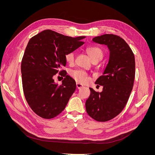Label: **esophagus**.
I'll return each instance as SVG.
<instances>
[{
  "instance_id": "1",
  "label": "esophagus",
  "mask_w": 155,
  "mask_h": 155,
  "mask_svg": "<svg viewBox=\"0 0 155 155\" xmlns=\"http://www.w3.org/2000/svg\"><path fill=\"white\" fill-rule=\"evenodd\" d=\"M76 87H77V88H78V89H80V88H81L82 87H83V85H82V84H81V83H76Z\"/></svg>"
}]
</instances>
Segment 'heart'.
Instances as JSON below:
<instances>
[{
	"instance_id": "obj_1",
	"label": "heart",
	"mask_w": 155,
	"mask_h": 155,
	"mask_svg": "<svg viewBox=\"0 0 155 155\" xmlns=\"http://www.w3.org/2000/svg\"><path fill=\"white\" fill-rule=\"evenodd\" d=\"M87 51L91 60L94 59H100L101 60L103 58V55H104V51H103V50L100 48L96 47V46L89 47L87 48ZM75 58H76V51H69L65 55L66 61L70 63L74 61ZM71 75L79 83H85L88 79V74L85 72L83 71V70H75V71H72L71 72Z\"/></svg>"
}]
</instances>
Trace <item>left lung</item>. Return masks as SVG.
I'll return each instance as SVG.
<instances>
[{
  "label": "left lung",
  "instance_id": "left-lung-1",
  "mask_svg": "<svg viewBox=\"0 0 155 155\" xmlns=\"http://www.w3.org/2000/svg\"><path fill=\"white\" fill-rule=\"evenodd\" d=\"M92 41L107 46L110 53L104 72L95 83L103 86V91L97 92L90 88L86 110L94 120L107 121L118 115L127 103L135 76L134 55L128 44L118 35L104 34Z\"/></svg>",
  "mask_w": 155,
  "mask_h": 155
}]
</instances>
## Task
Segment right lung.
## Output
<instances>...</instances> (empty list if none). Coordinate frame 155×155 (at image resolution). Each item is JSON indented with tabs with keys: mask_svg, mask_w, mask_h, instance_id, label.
<instances>
[{
	"mask_svg": "<svg viewBox=\"0 0 155 155\" xmlns=\"http://www.w3.org/2000/svg\"><path fill=\"white\" fill-rule=\"evenodd\" d=\"M85 38L46 30L30 39L21 63L23 91L32 110L41 118L59 115L76 91V81L68 75L61 85L55 83L53 77L66 66V54L82 46ZM63 72L65 70L60 72Z\"/></svg>",
	"mask_w": 155,
	"mask_h": 155,
	"instance_id": "1",
	"label": "right lung"
}]
</instances>
